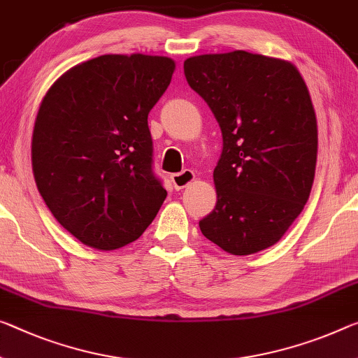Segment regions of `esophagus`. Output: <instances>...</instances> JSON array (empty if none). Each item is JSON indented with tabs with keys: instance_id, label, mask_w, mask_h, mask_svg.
<instances>
[{
	"instance_id": "esophagus-1",
	"label": "esophagus",
	"mask_w": 358,
	"mask_h": 358,
	"mask_svg": "<svg viewBox=\"0 0 358 358\" xmlns=\"http://www.w3.org/2000/svg\"><path fill=\"white\" fill-rule=\"evenodd\" d=\"M171 180L174 184V189L176 190H180L187 187L189 184H192L195 180V173L190 171V169H185L182 173H178V174H173L171 176Z\"/></svg>"
}]
</instances>
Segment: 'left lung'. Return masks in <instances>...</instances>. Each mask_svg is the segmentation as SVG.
<instances>
[{"label":"left lung","instance_id":"left-lung-1","mask_svg":"<svg viewBox=\"0 0 358 358\" xmlns=\"http://www.w3.org/2000/svg\"><path fill=\"white\" fill-rule=\"evenodd\" d=\"M184 75L224 141L216 206L198 225L230 255H255L277 243L309 200L318 147L309 90L289 60L246 51L189 57Z\"/></svg>","mask_w":358,"mask_h":358}]
</instances>
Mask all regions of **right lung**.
<instances>
[{
	"label": "right lung",
	"instance_id": "obj_1",
	"mask_svg": "<svg viewBox=\"0 0 358 358\" xmlns=\"http://www.w3.org/2000/svg\"><path fill=\"white\" fill-rule=\"evenodd\" d=\"M176 62L106 54L60 75L38 108L33 178L49 211L81 243L101 251L133 243L168 192L152 173L148 112Z\"/></svg>",
	"mask_w": 358,
	"mask_h": 358
}]
</instances>
